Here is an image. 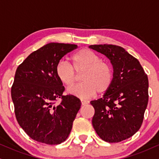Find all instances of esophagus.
<instances>
[{"label":"esophagus","instance_id":"1","mask_svg":"<svg viewBox=\"0 0 159 159\" xmlns=\"http://www.w3.org/2000/svg\"><path fill=\"white\" fill-rule=\"evenodd\" d=\"M81 104H82V105H83V106L86 105V104H88V103H89V100H83V99H81Z\"/></svg>","mask_w":159,"mask_h":159}]
</instances>
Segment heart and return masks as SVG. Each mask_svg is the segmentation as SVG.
<instances>
[{"mask_svg":"<svg viewBox=\"0 0 159 159\" xmlns=\"http://www.w3.org/2000/svg\"><path fill=\"white\" fill-rule=\"evenodd\" d=\"M72 65L65 61L58 62L56 67L57 78L64 85L70 87L76 81V74H81L82 83L68 89L70 94L82 99L91 98L98 92L109 89L113 81V70L107 62L89 49H81L70 57Z\"/></svg>","mask_w":159,"mask_h":159,"instance_id":"1","label":"heart"}]
</instances>
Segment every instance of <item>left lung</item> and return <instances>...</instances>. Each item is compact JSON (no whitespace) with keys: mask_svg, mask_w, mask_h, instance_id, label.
<instances>
[{"mask_svg":"<svg viewBox=\"0 0 159 159\" xmlns=\"http://www.w3.org/2000/svg\"><path fill=\"white\" fill-rule=\"evenodd\" d=\"M111 61L113 81L103 96L92 100V125L104 141L113 143L131 137L139 130L148 103V78L139 61L123 48L94 45Z\"/></svg>","mask_w":159,"mask_h":159,"instance_id":"obj_1","label":"left lung"}]
</instances>
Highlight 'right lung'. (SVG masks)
Returning a JSON list of instances; mask_svg holds the SVG:
<instances>
[{
    "instance_id": "right-lung-1",
    "label": "right lung",
    "mask_w": 159,
    "mask_h": 159,
    "mask_svg": "<svg viewBox=\"0 0 159 159\" xmlns=\"http://www.w3.org/2000/svg\"><path fill=\"white\" fill-rule=\"evenodd\" d=\"M51 43L30 54L16 70L11 94L20 126L32 139L48 144L65 142L81 108L79 98L64 96L65 86L56 74L64 56L77 48ZM61 98L62 102L55 101Z\"/></svg>"
}]
</instances>
